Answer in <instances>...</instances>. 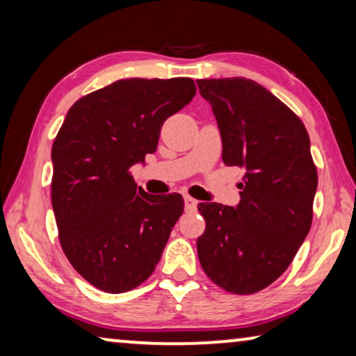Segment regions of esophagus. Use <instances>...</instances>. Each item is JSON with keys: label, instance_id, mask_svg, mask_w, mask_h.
Returning <instances> with one entry per match:
<instances>
[{"label": "esophagus", "instance_id": "esophagus-1", "mask_svg": "<svg viewBox=\"0 0 356 356\" xmlns=\"http://www.w3.org/2000/svg\"><path fill=\"white\" fill-rule=\"evenodd\" d=\"M184 203H185V209H187V211H195V209H197V204H198L197 200L190 197V195H184Z\"/></svg>", "mask_w": 356, "mask_h": 356}]
</instances>
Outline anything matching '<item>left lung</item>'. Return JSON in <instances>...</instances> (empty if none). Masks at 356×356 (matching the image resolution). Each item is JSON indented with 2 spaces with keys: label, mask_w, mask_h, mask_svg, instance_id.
Here are the masks:
<instances>
[{
  "label": "left lung",
  "mask_w": 356,
  "mask_h": 356,
  "mask_svg": "<svg viewBox=\"0 0 356 356\" xmlns=\"http://www.w3.org/2000/svg\"><path fill=\"white\" fill-rule=\"evenodd\" d=\"M222 138V161L245 168L237 208L198 203L207 229L197 240L203 271L235 295L282 276L313 222L318 171L302 119L245 77L200 79Z\"/></svg>",
  "instance_id": "1"
}]
</instances>
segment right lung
<instances>
[{
	"label": "right lung",
	"instance_id": "obj_1",
	"mask_svg": "<svg viewBox=\"0 0 356 356\" xmlns=\"http://www.w3.org/2000/svg\"><path fill=\"white\" fill-rule=\"evenodd\" d=\"M195 93L188 77L118 80L77 99L54 138L59 243L72 268L103 292H129L152 276L184 211L179 193L137 187L130 166L156 152L164 121Z\"/></svg>",
	"mask_w": 356,
	"mask_h": 356
}]
</instances>
